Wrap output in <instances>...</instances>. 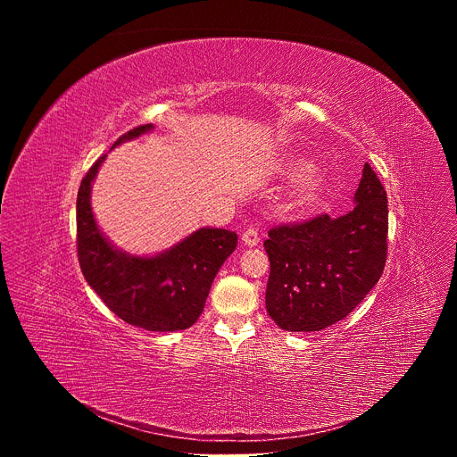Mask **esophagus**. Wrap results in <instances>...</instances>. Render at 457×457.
<instances>
[{
	"label": "esophagus",
	"instance_id": "esophagus-1",
	"mask_svg": "<svg viewBox=\"0 0 457 457\" xmlns=\"http://www.w3.org/2000/svg\"><path fill=\"white\" fill-rule=\"evenodd\" d=\"M242 242H244V245H247V247H254V245L260 242V237H258L256 229L249 228L247 231H244V235H242Z\"/></svg>",
	"mask_w": 457,
	"mask_h": 457
}]
</instances>
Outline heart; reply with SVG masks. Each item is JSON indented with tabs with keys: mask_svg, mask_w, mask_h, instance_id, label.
I'll return each instance as SVG.
<instances>
[{
	"mask_svg": "<svg viewBox=\"0 0 457 457\" xmlns=\"http://www.w3.org/2000/svg\"><path fill=\"white\" fill-rule=\"evenodd\" d=\"M280 171L282 175L298 173L291 186V204L298 210L316 206L325 195V189H328L325 175L314 166H305V161L302 159L287 161Z\"/></svg>",
	"mask_w": 457,
	"mask_h": 457,
	"instance_id": "heart-1",
	"label": "heart"
}]
</instances>
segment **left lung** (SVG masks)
I'll return each mask as SVG.
<instances>
[{
    "mask_svg": "<svg viewBox=\"0 0 457 457\" xmlns=\"http://www.w3.org/2000/svg\"><path fill=\"white\" fill-rule=\"evenodd\" d=\"M386 193L369 164L344 217L273 228L266 309L280 329L311 333L344 320L378 284L386 260Z\"/></svg>",
    "mask_w": 457,
    "mask_h": 457,
    "instance_id": "8db88e82",
    "label": "left lung"
}]
</instances>
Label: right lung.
Returning <instances> with one entry per match:
<instances>
[{
    "instance_id": "obj_1",
    "label": "right lung",
    "mask_w": 457,
    "mask_h": 457,
    "mask_svg": "<svg viewBox=\"0 0 457 457\" xmlns=\"http://www.w3.org/2000/svg\"><path fill=\"white\" fill-rule=\"evenodd\" d=\"M145 124L119 137L122 143L150 134ZM106 155L88 170L78 193V254L88 286L120 320L159 333L191 328L204 311L212 284L237 247V233L199 228L155 254H132L117 247L97 226L92 210V184Z\"/></svg>"
}]
</instances>
